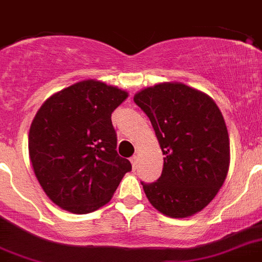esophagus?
Returning <instances> with one entry per match:
<instances>
[{"label": "esophagus", "mask_w": 262, "mask_h": 262, "mask_svg": "<svg viewBox=\"0 0 262 262\" xmlns=\"http://www.w3.org/2000/svg\"><path fill=\"white\" fill-rule=\"evenodd\" d=\"M130 163H132V167H133V169H136L137 165H138V156H137V155L132 156Z\"/></svg>", "instance_id": "esophagus-1"}]
</instances>
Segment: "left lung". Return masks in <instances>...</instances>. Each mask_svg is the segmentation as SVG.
<instances>
[{"label": "left lung", "instance_id": "left-lung-1", "mask_svg": "<svg viewBox=\"0 0 262 262\" xmlns=\"http://www.w3.org/2000/svg\"><path fill=\"white\" fill-rule=\"evenodd\" d=\"M150 119L164 158L155 182H141L165 216L183 219L216 196L229 170V134L217 104L183 84H159L134 95Z\"/></svg>", "mask_w": 262, "mask_h": 262}]
</instances>
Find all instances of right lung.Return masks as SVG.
<instances>
[{"instance_id": "right-lung-1", "label": "right lung", "mask_w": 262, "mask_h": 262, "mask_svg": "<svg viewBox=\"0 0 262 262\" xmlns=\"http://www.w3.org/2000/svg\"><path fill=\"white\" fill-rule=\"evenodd\" d=\"M126 97L124 90L89 80L54 94L36 114L29 158L41 187L60 208L97 211L132 170L130 161L117 154L111 121Z\"/></svg>"}]
</instances>
